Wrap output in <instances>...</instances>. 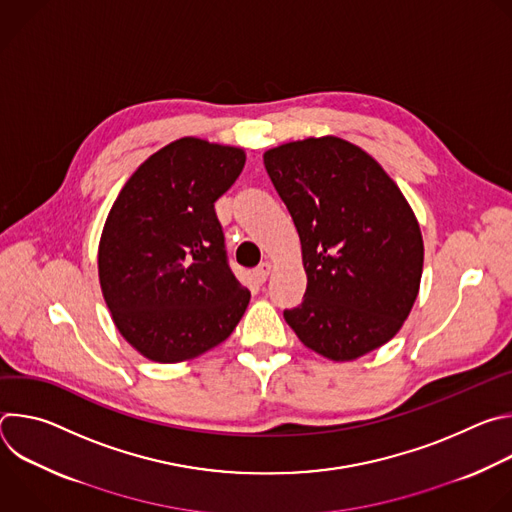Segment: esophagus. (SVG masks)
I'll return each mask as SVG.
<instances>
[{
    "instance_id": "34e87169",
    "label": "esophagus",
    "mask_w": 512,
    "mask_h": 512,
    "mask_svg": "<svg viewBox=\"0 0 512 512\" xmlns=\"http://www.w3.org/2000/svg\"><path fill=\"white\" fill-rule=\"evenodd\" d=\"M269 273H271V263H269V261H263V263H259V265L253 269V277H255L259 283H263V281L269 277Z\"/></svg>"
}]
</instances>
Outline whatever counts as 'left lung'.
<instances>
[{
  "label": "left lung",
  "instance_id": "1",
  "mask_svg": "<svg viewBox=\"0 0 512 512\" xmlns=\"http://www.w3.org/2000/svg\"><path fill=\"white\" fill-rule=\"evenodd\" d=\"M302 243L304 302L283 318L314 352L354 360L389 342L421 283L423 239L399 186L358 145L334 137L263 154Z\"/></svg>",
  "mask_w": 512,
  "mask_h": 512
}]
</instances>
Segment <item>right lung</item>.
I'll return each mask as SVG.
<instances>
[{
    "instance_id": "add662e5",
    "label": "right lung",
    "mask_w": 512,
    "mask_h": 512,
    "mask_svg": "<svg viewBox=\"0 0 512 512\" xmlns=\"http://www.w3.org/2000/svg\"><path fill=\"white\" fill-rule=\"evenodd\" d=\"M245 152L182 137L145 160L113 202L99 241V281L121 336L174 364L225 342L251 291L233 275L214 202Z\"/></svg>"
}]
</instances>
